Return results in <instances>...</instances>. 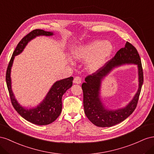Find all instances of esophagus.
<instances>
[{"label": "esophagus", "mask_w": 154, "mask_h": 154, "mask_svg": "<svg viewBox=\"0 0 154 154\" xmlns=\"http://www.w3.org/2000/svg\"><path fill=\"white\" fill-rule=\"evenodd\" d=\"M73 82L75 83V84H80L81 82V78L79 76H77L74 78Z\"/></svg>", "instance_id": "1"}]
</instances>
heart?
Returning a JSON list of instances; mask_svg holds the SVG:
<instances>
[{"mask_svg": "<svg viewBox=\"0 0 154 154\" xmlns=\"http://www.w3.org/2000/svg\"><path fill=\"white\" fill-rule=\"evenodd\" d=\"M113 49V45L109 41L97 40L76 48L73 51V55L77 60H88L87 68L94 72L106 62Z\"/></svg>", "mask_w": 154, "mask_h": 154, "instance_id": "1", "label": "heart"}]
</instances>
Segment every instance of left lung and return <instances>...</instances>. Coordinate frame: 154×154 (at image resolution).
I'll use <instances>...</instances> for the list:
<instances>
[{"label": "left lung", "mask_w": 154, "mask_h": 154, "mask_svg": "<svg viewBox=\"0 0 154 154\" xmlns=\"http://www.w3.org/2000/svg\"><path fill=\"white\" fill-rule=\"evenodd\" d=\"M126 63L137 64L139 69V89L134 98L124 109L108 111L103 107L99 98V90L102 79L116 65ZM143 70L141 60L136 48L126 42L125 48L119 50L112 59L104 66L85 78L82 83L83 105L88 119L97 126L110 127L123 121L134 112L137 107L143 83Z\"/></svg>", "instance_id": "1"}]
</instances>
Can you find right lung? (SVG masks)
<instances>
[{"instance_id":"1","label":"right lung","mask_w":154,"mask_h":154,"mask_svg":"<svg viewBox=\"0 0 154 154\" xmlns=\"http://www.w3.org/2000/svg\"><path fill=\"white\" fill-rule=\"evenodd\" d=\"M52 35V32L36 29L32 30V32H30L24 36L17 45L15 51L13 53L11 58L8 64L6 73L7 87L13 106L18 113L26 120L37 125H49L57 119L61 113V111H62V97L66 90L72 86L73 77H70L64 79L57 81L52 86L46 98L37 108L26 109L20 106V104H18L11 91L10 78L11 68L13 62H14L15 56L19 55L23 51L24 47L29 41L36 36H50Z\"/></svg>"}]
</instances>
